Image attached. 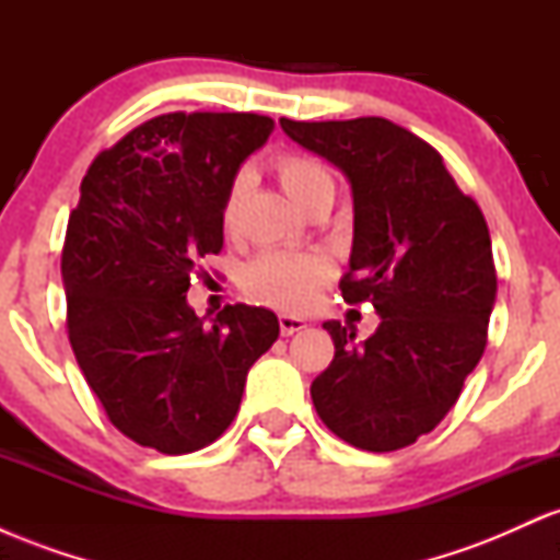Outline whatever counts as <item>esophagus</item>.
I'll use <instances>...</instances> for the list:
<instances>
[{
	"instance_id": "1",
	"label": "esophagus",
	"mask_w": 560,
	"mask_h": 560,
	"mask_svg": "<svg viewBox=\"0 0 560 560\" xmlns=\"http://www.w3.org/2000/svg\"><path fill=\"white\" fill-rule=\"evenodd\" d=\"M305 326H307L305 320L298 318V316H287V313H281V316H279V329H281V334H284V337H292V334L302 331Z\"/></svg>"
}]
</instances>
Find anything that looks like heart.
I'll return each mask as SVG.
<instances>
[{
  "label": "heart",
  "instance_id": "heart-1",
  "mask_svg": "<svg viewBox=\"0 0 560 560\" xmlns=\"http://www.w3.org/2000/svg\"><path fill=\"white\" fill-rule=\"evenodd\" d=\"M273 168L298 208L307 210L316 202L334 199V176L316 158L289 152V155L276 158ZM244 189H247V173H242L231 184L226 202H223V229L226 231H234L240 221ZM320 281H324V268L318 260L287 253L260 255L242 273V287L249 298L289 313L305 311L316 300Z\"/></svg>",
  "mask_w": 560,
  "mask_h": 560
}]
</instances>
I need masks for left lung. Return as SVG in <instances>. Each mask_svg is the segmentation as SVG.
Returning a JSON list of instances; mask_svg holds the SVG:
<instances>
[{
	"label": "left lung",
	"instance_id": "1",
	"mask_svg": "<svg viewBox=\"0 0 560 560\" xmlns=\"http://www.w3.org/2000/svg\"><path fill=\"white\" fill-rule=\"evenodd\" d=\"M279 124L350 182L355 231L339 289L382 316L365 342L326 320L334 361L311 384L313 405L352 447L413 445L445 419L485 352L498 292L485 215L440 152L387 118Z\"/></svg>",
	"mask_w": 560,
	"mask_h": 560
}]
</instances>
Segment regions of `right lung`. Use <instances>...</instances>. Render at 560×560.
I'll use <instances>...</instances> for the list:
<instances>
[{"label": "right lung", "instance_id": "obj_1", "mask_svg": "<svg viewBox=\"0 0 560 560\" xmlns=\"http://www.w3.org/2000/svg\"><path fill=\"white\" fill-rule=\"evenodd\" d=\"M273 120L168 113L100 152L62 247L68 339L107 419L141 447L210 445L240 410L247 371L279 337L266 307L226 305L205 326L191 273L223 247V202Z\"/></svg>", "mask_w": 560, "mask_h": 560}]
</instances>
